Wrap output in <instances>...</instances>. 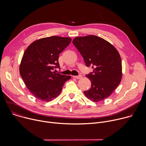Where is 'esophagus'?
I'll return each mask as SVG.
<instances>
[{"label":"esophagus","instance_id":"esophagus-1","mask_svg":"<svg viewBox=\"0 0 146 146\" xmlns=\"http://www.w3.org/2000/svg\"><path fill=\"white\" fill-rule=\"evenodd\" d=\"M74 77L76 78H77V79H80V78H82V75H81V74H79V75H78V76H74Z\"/></svg>","mask_w":146,"mask_h":146}]
</instances>
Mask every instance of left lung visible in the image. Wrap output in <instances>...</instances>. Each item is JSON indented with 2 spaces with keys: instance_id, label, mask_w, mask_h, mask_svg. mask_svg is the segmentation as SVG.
<instances>
[{
  "instance_id": "obj_1",
  "label": "left lung",
  "mask_w": 146,
  "mask_h": 146,
  "mask_svg": "<svg viewBox=\"0 0 146 146\" xmlns=\"http://www.w3.org/2000/svg\"><path fill=\"white\" fill-rule=\"evenodd\" d=\"M73 43L86 66L94 69L86 74L91 86L84 92L86 96L93 102L109 97L122 77V62L118 51L108 41L95 35L76 37Z\"/></svg>"
}]
</instances>
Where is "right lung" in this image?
I'll return each mask as SVG.
<instances>
[{
  "label": "right lung",
  "mask_w": 146,
  "mask_h": 146,
  "mask_svg": "<svg viewBox=\"0 0 146 146\" xmlns=\"http://www.w3.org/2000/svg\"><path fill=\"white\" fill-rule=\"evenodd\" d=\"M69 37L51 36L37 40L25 50L19 66L20 75L37 99L49 102L57 97L71 76L55 73L60 69L59 54L70 44Z\"/></svg>",
  "instance_id": "1"
}]
</instances>
